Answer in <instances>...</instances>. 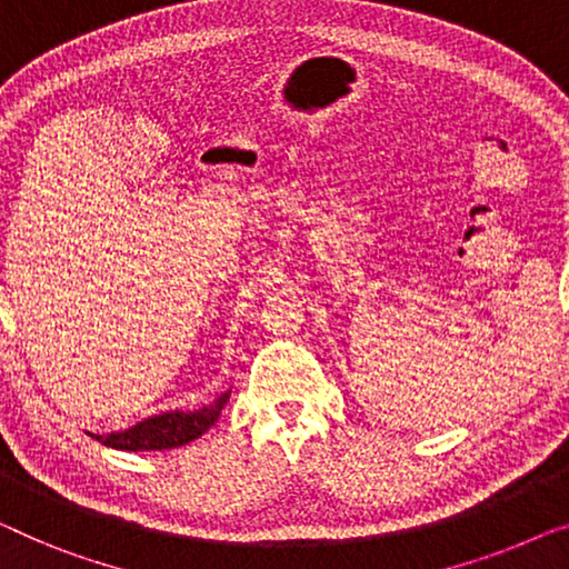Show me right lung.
Returning <instances> with one entry per match:
<instances>
[{
    "label": "right lung",
    "mask_w": 569,
    "mask_h": 569,
    "mask_svg": "<svg viewBox=\"0 0 569 569\" xmlns=\"http://www.w3.org/2000/svg\"><path fill=\"white\" fill-rule=\"evenodd\" d=\"M230 398V390L220 392L216 400L208 402V406L197 410H163V413H153L138 421L133 426L122 428V431H110V433H92L94 441L104 443L110 449L120 451H161V449H177L184 447V443L200 439L202 433L210 431V426L223 413L226 402Z\"/></svg>",
    "instance_id": "right-lung-1"
}]
</instances>
